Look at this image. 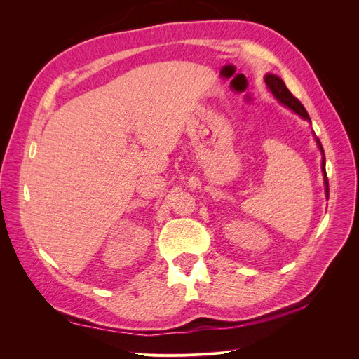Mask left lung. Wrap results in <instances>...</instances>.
<instances>
[{
  "mask_svg": "<svg viewBox=\"0 0 359 359\" xmlns=\"http://www.w3.org/2000/svg\"><path fill=\"white\" fill-rule=\"evenodd\" d=\"M264 79H265L266 88L269 90V93L273 94L281 104L286 106L287 109H290L293 114L299 115L302 119H306V121H309V123L311 124V121H310V116H309V114H307V111H306V107H304V106L301 104V102H299L298 99H295V97L292 95V93L287 90V86L285 85V82H283V81H281V78H278L277 74L266 73ZM313 133H314V132H313ZM314 140H316L318 148H319V151L322 153V173H323L325 194H327V199H328V198H330V187H328L327 170H325V154H323V148H322L320 140H319L316 136H314Z\"/></svg>",
  "mask_w": 359,
  "mask_h": 359,
  "instance_id": "8db88e82",
  "label": "left lung"
}]
</instances>
